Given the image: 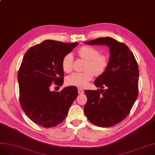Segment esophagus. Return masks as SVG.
<instances>
[{"label": "esophagus", "instance_id": "34e87169", "mask_svg": "<svg viewBox=\"0 0 155 155\" xmlns=\"http://www.w3.org/2000/svg\"><path fill=\"white\" fill-rule=\"evenodd\" d=\"M78 94H84V91L82 89H81V88H78Z\"/></svg>", "mask_w": 155, "mask_h": 155}]
</instances>
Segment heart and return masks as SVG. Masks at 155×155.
Listing matches in <instances>:
<instances>
[{
  "instance_id": "heart-1",
  "label": "heart",
  "mask_w": 155,
  "mask_h": 155,
  "mask_svg": "<svg viewBox=\"0 0 155 155\" xmlns=\"http://www.w3.org/2000/svg\"><path fill=\"white\" fill-rule=\"evenodd\" d=\"M78 55L81 58L86 61L84 69L82 73H73L67 77L66 82L68 85L80 87H85L95 75H101L104 73L108 65V58L104 54H100L97 48L84 46L78 50ZM73 58L71 54L65 55L61 61L64 71L69 73L72 71Z\"/></svg>"
}]
</instances>
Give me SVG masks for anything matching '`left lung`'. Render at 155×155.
Here are the masks:
<instances>
[{"instance_id": "obj_1", "label": "left lung", "mask_w": 155, "mask_h": 155, "mask_svg": "<svg viewBox=\"0 0 155 155\" xmlns=\"http://www.w3.org/2000/svg\"><path fill=\"white\" fill-rule=\"evenodd\" d=\"M110 48L107 70L95 81L99 90H86L87 103L84 114L91 123L109 127L122 121L129 115L138 94V65L135 57L125 43L110 37L84 42ZM106 86L107 89L102 88Z\"/></svg>"}]
</instances>
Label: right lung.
<instances>
[{"label":"right lung","mask_w":155,"mask_h":155,"mask_svg":"<svg viewBox=\"0 0 155 155\" xmlns=\"http://www.w3.org/2000/svg\"><path fill=\"white\" fill-rule=\"evenodd\" d=\"M77 45L48 39L30 47L23 57L17 75L21 106L31 120L43 127L62 122L78 96L75 86L60 92L51 90L52 83L62 86L61 61Z\"/></svg>","instance_id":"1"}]
</instances>
